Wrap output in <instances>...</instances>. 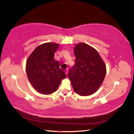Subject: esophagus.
I'll return each instance as SVG.
<instances>
[{
  "label": "esophagus",
  "mask_w": 134,
  "mask_h": 134,
  "mask_svg": "<svg viewBox=\"0 0 134 134\" xmlns=\"http://www.w3.org/2000/svg\"><path fill=\"white\" fill-rule=\"evenodd\" d=\"M65 73H66V74L68 75V70L67 69L65 70Z\"/></svg>",
  "instance_id": "obj_1"
}]
</instances>
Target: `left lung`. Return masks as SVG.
I'll list each match as a JSON object with an SVG mask.
<instances>
[{
  "label": "left lung",
  "mask_w": 134,
  "mask_h": 134,
  "mask_svg": "<svg viewBox=\"0 0 134 134\" xmlns=\"http://www.w3.org/2000/svg\"><path fill=\"white\" fill-rule=\"evenodd\" d=\"M74 52L75 63L69 71V79L77 94L91 95L103 82L106 74V65L98 51L86 43L76 44Z\"/></svg>",
  "instance_id": "left-lung-1"
}]
</instances>
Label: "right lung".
<instances>
[{
    "mask_svg": "<svg viewBox=\"0 0 134 134\" xmlns=\"http://www.w3.org/2000/svg\"><path fill=\"white\" fill-rule=\"evenodd\" d=\"M59 44L47 42L36 47L26 62L27 77L35 90L43 94H50L66 78L60 64L54 59Z\"/></svg>",
    "mask_w": 134,
    "mask_h": 134,
    "instance_id": "right-lung-1",
    "label": "right lung"
}]
</instances>
